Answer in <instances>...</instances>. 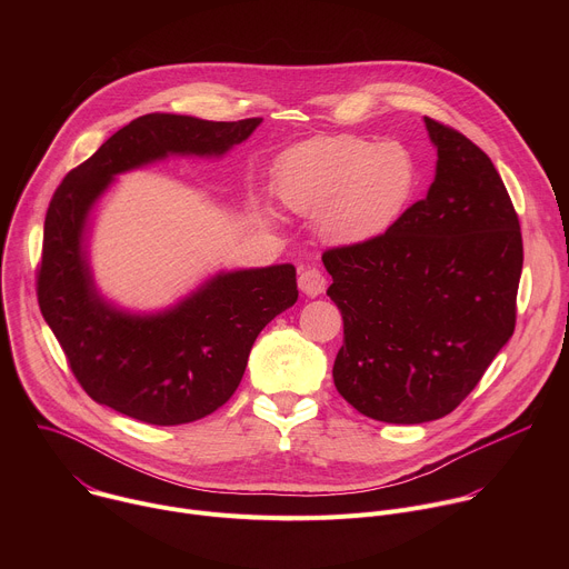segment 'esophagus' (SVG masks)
I'll return each mask as SVG.
<instances>
[{"instance_id":"obj_1","label":"esophagus","mask_w":569,"mask_h":569,"mask_svg":"<svg viewBox=\"0 0 569 569\" xmlns=\"http://www.w3.org/2000/svg\"><path fill=\"white\" fill-rule=\"evenodd\" d=\"M323 288H327V277H323L321 270L317 268H306L301 270L299 274V290L308 297H317L323 292Z\"/></svg>"}]
</instances>
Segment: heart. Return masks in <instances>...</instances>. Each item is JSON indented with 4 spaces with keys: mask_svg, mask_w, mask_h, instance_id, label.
Here are the masks:
<instances>
[{
    "mask_svg": "<svg viewBox=\"0 0 569 569\" xmlns=\"http://www.w3.org/2000/svg\"><path fill=\"white\" fill-rule=\"evenodd\" d=\"M415 184L417 169L408 150L353 134L301 141L274 171L279 202L292 213L317 216L323 238L338 246H365L387 233Z\"/></svg>",
    "mask_w": 569,
    "mask_h": 569,
    "instance_id": "heart-1",
    "label": "heart"
}]
</instances>
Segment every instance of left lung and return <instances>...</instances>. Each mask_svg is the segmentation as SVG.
<instances>
[{
  "mask_svg": "<svg viewBox=\"0 0 569 569\" xmlns=\"http://www.w3.org/2000/svg\"><path fill=\"white\" fill-rule=\"evenodd\" d=\"M437 148L428 196L380 238L327 250V295L345 319L338 391L376 421L450 415L516 329L518 213L493 161L426 117Z\"/></svg>",
  "mask_w": 569,
  "mask_h": 569,
  "instance_id": "8db88e82",
  "label": "left lung"
}]
</instances>
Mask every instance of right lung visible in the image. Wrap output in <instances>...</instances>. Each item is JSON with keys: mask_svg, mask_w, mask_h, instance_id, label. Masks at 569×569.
<instances>
[{"mask_svg": "<svg viewBox=\"0 0 569 569\" xmlns=\"http://www.w3.org/2000/svg\"><path fill=\"white\" fill-rule=\"evenodd\" d=\"M263 119L143 114L114 132L56 189L42 240L38 301L67 362L97 402L150 426L216 412L246 373L254 340L297 297L295 266L220 272L154 315L108 303L92 279L88 220L119 173L169 154L220 157Z\"/></svg>", "mask_w": 569, "mask_h": 569, "instance_id": "obj_1", "label": "right lung"}]
</instances>
